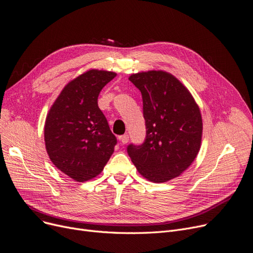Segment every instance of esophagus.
<instances>
[{
    "mask_svg": "<svg viewBox=\"0 0 253 253\" xmlns=\"http://www.w3.org/2000/svg\"><path fill=\"white\" fill-rule=\"evenodd\" d=\"M119 139H120V142L123 144V145H125V144H127L128 142H129V136H128V134H124V135H121L120 137H119Z\"/></svg>",
    "mask_w": 253,
    "mask_h": 253,
    "instance_id": "34e87169",
    "label": "esophagus"
}]
</instances>
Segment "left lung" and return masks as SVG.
<instances>
[{
  "label": "left lung",
  "instance_id": "obj_1",
  "mask_svg": "<svg viewBox=\"0 0 253 253\" xmlns=\"http://www.w3.org/2000/svg\"><path fill=\"white\" fill-rule=\"evenodd\" d=\"M143 98L146 138L130 144L128 155L146 179L161 183L181 175L197 156L202 138L199 106L189 89L164 71L129 77Z\"/></svg>",
  "mask_w": 253,
  "mask_h": 253
}]
</instances>
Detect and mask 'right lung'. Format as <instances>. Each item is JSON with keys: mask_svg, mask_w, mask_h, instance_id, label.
I'll list each match as a JSON object with an SVG mask.
<instances>
[{"mask_svg": "<svg viewBox=\"0 0 253 253\" xmlns=\"http://www.w3.org/2000/svg\"><path fill=\"white\" fill-rule=\"evenodd\" d=\"M117 74L89 70L63 87L44 123L45 149L54 166L74 180L98 176L115 151L117 137L98 106L99 93Z\"/></svg>", "mask_w": 253, "mask_h": 253, "instance_id": "right-lung-1", "label": "right lung"}]
</instances>
